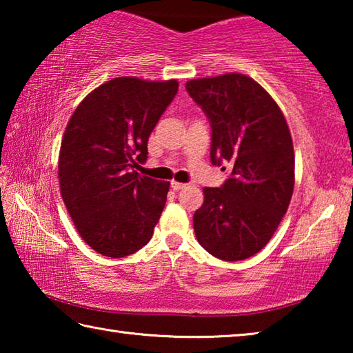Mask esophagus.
I'll return each mask as SVG.
<instances>
[{
    "label": "esophagus",
    "instance_id": "esophagus-1",
    "mask_svg": "<svg viewBox=\"0 0 353 353\" xmlns=\"http://www.w3.org/2000/svg\"><path fill=\"white\" fill-rule=\"evenodd\" d=\"M187 187V183H181V182H171V188L172 190H182V188H185Z\"/></svg>",
    "mask_w": 353,
    "mask_h": 353
}]
</instances>
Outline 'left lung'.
I'll list each match as a JSON object with an SVG mask.
<instances>
[{
	"label": "left lung",
	"mask_w": 353,
	"mask_h": 353,
	"mask_svg": "<svg viewBox=\"0 0 353 353\" xmlns=\"http://www.w3.org/2000/svg\"><path fill=\"white\" fill-rule=\"evenodd\" d=\"M187 92L210 121V160L229 163L221 187L204 188L196 238L224 261L249 259L266 246L288 210L294 151L283 113L265 88L238 74L188 81Z\"/></svg>",
	"instance_id": "left-lung-1"
}]
</instances>
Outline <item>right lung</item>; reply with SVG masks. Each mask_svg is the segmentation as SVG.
I'll list each match as a JSON object with an SVG mask.
<instances>
[{
	"instance_id": "1",
	"label": "right lung",
	"mask_w": 353,
	"mask_h": 353,
	"mask_svg": "<svg viewBox=\"0 0 353 353\" xmlns=\"http://www.w3.org/2000/svg\"><path fill=\"white\" fill-rule=\"evenodd\" d=\"M177 90V81L115 77L70 118L59 155L62 199L82 240L101 255L121 259L151 240L170 182L135 170Z\"/></svg>"
}]
</instances>
